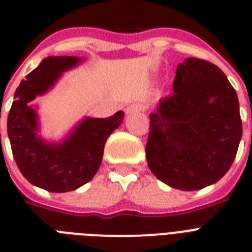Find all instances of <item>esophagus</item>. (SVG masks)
Wrapping results in <instances>:
<instances>
[{
  "label": "esophagus",
  "mask_w": 252,
  "mask_h": 252,
  "mask_svg": "<svg viewBox=\"0 0 252 252\" xmlns=\"http://www.w3.org/2000/svg\"><path fill=\"white\" fill-rule=\"evenodd\" d=\"M145 110H146V107L144 106V104L132 103L125 108V112L127 113V115H130V113H133V112H142V111H145Z\"/></svg>",
  "instance_id": "esophagus-1"
}]
</instances>
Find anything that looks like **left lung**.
Returning <instances> with one entry per match:
<instances>
[{
    "label": "left lung",
    "mask_w": 252,
    "mask_h": 252,
    "mask_svg": "<svg viewBox=\"0 0 252 252\" xmlns=\"http://www.w3.org/2000/svg\"><path fill=\"white\" fill-rule=\"evenodd\" d=\"M173 90L149 116L148 165L171 188L198 190L217 183L235 160L239 98L221 69L197 58L178 64Z\"/></svg>",
    "instance_id": "1"
}]
</instances>
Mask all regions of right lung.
<instances>
[{
  "mask_svg": "<svg viewBox=\"0 0 252 252\" xmlns=\"http://www.w3.org/2000/svg\"><path fill=\"white\" fill-rule=\"evenodd\" d=\"M83 60L78 57L41 60L17 87L8 113V139L21 174L48 192H70L88 183L101 165L107 139L124 120L122 111L107 119L84 117L59 141H49L40 135L37 106L30 102L48 93L64 72Z\"/></svg>",
  "mask_w": 252,
  "mask_h": 252,
  "instance_id": "1",
  "label": "right lung"
}]
</instances>
